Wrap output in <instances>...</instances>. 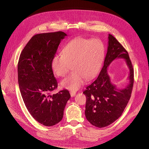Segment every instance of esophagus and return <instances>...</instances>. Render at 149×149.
I'll return each instance as SVG.
<instances>
[{
  "label": "esophagus",
  "mask_w": 149,
  "mask_h": 149,
  "mask_svg": "<svg viewBox=\"0 0 149 149\" xmlns=\"http://www.w3.org/2000/svg\"><path fill=\"white\" fill-rule=\"evenodd\" d=\"M70 94H71V96L72 97H75V95H76V93L74 92V91H70Z\"/></svg>",
  "instance_id": "esophagus-1"
}]
</instances>
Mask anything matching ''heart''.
<instances>
[{"label":"heart","mask_w":149,"mask_h":149,"mask_svg":"<svg viewBox=\"0 0 149 149\" xmlns=\"http://www.w3.org/2000/svg\"><path fill=\"white\" fill-rule=\"evenodd\" d=\"M104 58V48L97 40L78 38L70 40L55 55L51 66L58 77L65 76L72 65L74 72L61 82V86L71 91L79 90L86 79L91 80L98 74Z\"/></svg>","instance_id":"heart-1"}]
</instances>
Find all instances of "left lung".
<instances>
[{
    "label": "left lung",
    "instance_id": "obj_1",
    "mask_svg": "<svg viewBox=\"0 0 149 149\" xmlns=\"http://www.w3.org/2000/svg\"><path fill=\"white\" fill-rule=\"evenodd\" d=\"M119 58L124 59L130 70L128 83L123 89L117 88L111 82L108 73L110 63ZM133 82L134 70L128 52L112 35L109 34L103 67L98 77L83 92L87 98L85 115L87 120L93 125L102 128L117 120L130 100Z\"/></svg>",
    "mask_w": 149,
    "mask_h": 149
}]
</instances>
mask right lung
I'll return each mask as SVG.
<instances>
[{
	"label": "right lung",
	"mask_w": 149,
	"mask_h": 149,
	"mask_svg": "<svg viewBox=\"0 0 149 149\" xmlns=\"http://www.w3.org/2000/svg\"><path fill=\"white\" fill-rule=\"evenodd\" d=\"M67 36L61 31L34 35L20 54L18 62V83L26 107L35 120L45 126L54 125L62 119L71 98L67 90L51 94L58 86L51 60Z\"/></svg>",
	"instance_id": "obj_1"
}]
</instances>
